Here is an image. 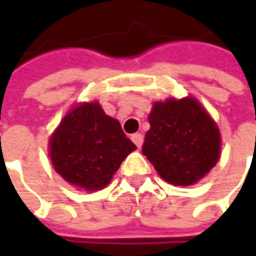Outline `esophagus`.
<instances>
[{"mask_svg":"<svg viewBox=\"0 0 256 256\" xmlns=\"http://www.w3.org/2000/svg\"><path fill=\"white\" fill-rule=\"evenodd\" d=\"M132 140H133V144H134L138 148H140V145H142V142H144V136H142L140 133H133V134H132Z\"/></svg>","mask_w":256,"mask_h":256,"instance_id":"34e87169","label":"esophagus"}]
</instances>
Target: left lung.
Instances as JSON below:
<instances>
[{
  "label": "left lung",
  "instance_id": "8db88e82",
  "mask_svg": "<svg viewBox=\"0 0 256 256\" xmlns=\"http://www.w3.org/2000/svg\"><path fill=\"white\" fill-rule=\"evenodd\" d=\"M148 120L142 152L169 184H196L216 164L220 130L196 99L156 102Z\"/></svg>",
  "mask_w": 256,
  "mask_h": 256
}]
</instances>
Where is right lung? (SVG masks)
I'll list each match as a JSON object with an SVG mask.
<instances>
[{"label":"right lung","mask_w":256,"mask_h":256,"mask_svg":"<svg viewBox=\"0 0 256 256\" xmlns=\"http://www.w3.org/2000/svg\"><path fill=\"white\" fill-rule=\"evenodd\" d=\"M134 150L120 123L96 102L74 108L50 139L54 170L66 182L88 191L106 186Z\"/></svg>","instance_id":"1"}]
</instances>
